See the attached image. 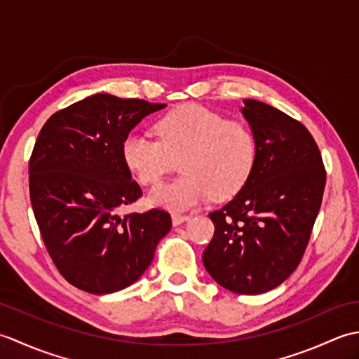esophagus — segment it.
I'll return each mask as SVG.
<instances>
[{"instance_id":"1","label":"esophagus","mask_w":359,"mask_h":359,"mask_svg":"<svg viewBox=\"0 0 359 359\" xmlns=\"http://www.w3.org/2000/svg\"><path fill=\"white\" fill-rule=\"evenodd\" d=\"M187 220H189V216H185V215H172V225H174V226L182 225L184 222H187Z\"/></svg>"}]
</instances>
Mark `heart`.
<instances>
[{
    "mask_svg": "<svg viewBox=\"0 0 359 359\" xmlns=\"http://www.w3.org/2000/svg\"><path fill=\"white\" fill-rule=\"evenodd\" d=\"M157 139L131 131L121 142L128 170L144 187H154L175 170L184 171L157 187L149 202L172 211L208 201L228 199L247 185L257 160L256 135L248 125L226 120L201 104H184L156 121Z\"/></svg>",
    "mask_w": 359,
    "mask_h": 359,
    "instance_id": "1",
    "label": "heart"
}]
</instances>
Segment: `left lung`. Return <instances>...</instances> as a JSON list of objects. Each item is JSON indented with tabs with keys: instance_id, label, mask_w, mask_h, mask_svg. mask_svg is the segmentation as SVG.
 <instances>
[{
	"instance_id": "obj_1",
	"label": "left lung",
	"mask_w": 359,
	"mask_h": 359,
	"mask_svg": "<svg viewBox=\"0 0 359 359\" xmlns=\"http://www.w3.org/2000/svg\"><path fill=\"white\" fill-rule=\"evenodd\" d=\"M243 104L257 160L247 185L208 215L215 236L202 259L219 285L259 294L280 285L302 261L321 208L325 168L301 121L251 98Z\"/></svg>"
}]
</instances>
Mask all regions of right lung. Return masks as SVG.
Listing matches in <instances>:
<instances>
[{"label":"right lung","instance_id":"1","mask_svg":"<svg viewBox=\"0 0 359 359\" xmlns=\"http://www.w3.org/2000/svg\"><path fill=\"white\" fill-rule=\"evenodd\" d=\"M165 108L95 94L52 114L29 158V194L46 250L83 292L108 294L139 279L171 230L170 212L118 216L143 196L121 157L125 135Z\"/></svg>","mask_w":359,"mask_h":359}]
</instances>
